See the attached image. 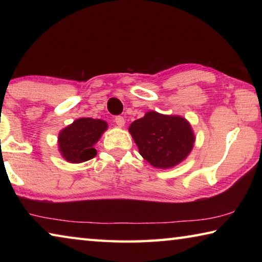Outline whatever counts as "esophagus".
Segmentation results:
<instances>
[{
    "label": "esophagus",
    "mask_w": 262,
    "mask_h": 262,
    "mask_svg": "<svg viewBox=\"0 0 262 262\" xmlns=\"http://www.w3.org/2000/svg\"><path fill=\"white\" fill-rule=\"evenodd\" d=\"M114 121H115V123H117L118 127H123V126H125V122H126L125 119H123V117H120V115L115 117Z\"/></svg>",
    "instance_id": "obj_1"
}]
</instances>
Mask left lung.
Listing matches in <instances>:
<instances>
[{"mask_svg":"<svg viewBox=\"0 0 262 262\" xmlns=\"http://www.w3.org/2000/svg\"><path fill=\"white\" fill-rule=\"evenodd\" d=\"M129 133L145 161L157 168L178 165L192 151L195 136L189 122L179 115L150 111L130 123Z\"/></svg>","mask_w":262,"mask_h":262,"instance_id":"obj_1","label":"left lung"}]
</instances>
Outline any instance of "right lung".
Masks as SVG:
<instances>
[{
  "mask_svg": "<svg viewBox=\"0 0 262 262\" xmlns=\"http://www.w3.org/2000/svg\"><path fill=\"white\" fill-rule=\"evenodd\" d=\"M107 129V122L100 119L81 118L67 126L59 134V150L66 161L82 163L94 158V145Z\"/></svg>",
  "mask_w": 262,
  "mask_h": 262,
  "instance_id": "1",
  "label": "right lung"
}]
</instances>
